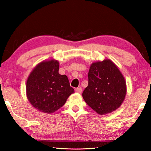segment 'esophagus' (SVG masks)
<instances>
[{"instance_id":"34e87169","label":"esophagus","mask_w":151,"mask_h":151,"mask_svg":"<svg viewBox=\"0 0 151 151\" xmlns=\"http://www.w3.org/2000/svg\"><path fill=\"white\" fill-rule=\"evenodd\" d=\"M75 91L81 93H82V88H77L75 89Z\"/></svg>"}]
</instances>
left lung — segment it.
<instances>
[{
  "instance_id": "1",
  "label": "left lung",
  "mask_w": 151,
  "mask_h": 151,
  "mask_svg": "<svg viewBox=\"0 0 151 151\" xmlns=\"http://www.w3.org/2000/svg\"><path fill=\"white\" fill-rule=\"evenodd\" d=\"M127 93L125 80L110 60L93 63L88 73V86L82 97L89 107L100 115L120 106Z\"/></svg>"
}]
</instances>
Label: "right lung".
<instances>
[{
  "label": "right lung",
  "instance_id": "add662e5",
  "mask_svg": "<svg viewBox=\"0 0 151 151\" xmlns=\"http://www.w3.org/2000/svg\"><path fill=\"white\" fill-rule=\"evenodd\" d=\"M57 60L42 62L35 67L27 82V95L33 106L46 114L62 107L75 91L66 75L59 74Z\"/></svg>",
  "mask_w": 151,
  "mask_h": 151
}]
</instances>
